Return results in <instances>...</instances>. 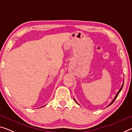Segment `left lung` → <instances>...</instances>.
<instances>
[{
    "label": "left lung",
    "mask_w": 132,
    "mask_h": 132,
    "mask_svg": "<svg viewBox=\"0 0 132 132\" xmlns=\"http://www.w3.org/2000/svg\"><path fill=\"white\" fill-rule=\"evenodd\" d=\"M123 85H122V86H121V88H120V90H119V92H118V93H117V94H116V96H115V97H114V99H113V101H111V103H110V104H109L108 106H110V105H111V104H112V103H113V102H114V100H116V98H117V96H118V95H119V93H120V92H121V89H122V88H123ZM74 101H76V103H77V104H78V103H77V101H76V100H75V99H74Z\"/></svg>",
    "instance_id": "obj_1"
}]
</instances>
